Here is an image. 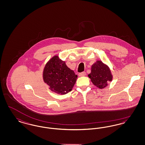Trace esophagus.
<instances>
[{
    "instance_id": "34e87169",
    "label": "esophagus",
    "mask_w": 145,
    "mask_h": 145,
    "mask_svg": "<svg viewBox=\"0 0 145 145\" xmlns=\"http://www.w3.org/2000/svg\"><path fill=\"white\" fill-rule=\"evenodd\" d=\"M85 75H86V72H83L80 73L79 74V76H85Z\"/></svg>"
}]
</instances>
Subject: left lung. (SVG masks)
<instances>
[{
	"label": "left lung",
	"mask_w": 145,
	"mask_h": 145,
	"mask_svg": "<svg viewBox=\"0 0 145 145\" xmlns=\"http://www.w3.org/2000/svg\"><path fill=\"white\" fill-rule=\"evenodd\" d=\"M91 73L88 76L91 82L99 89H102L108 86L109 82L112 80L109 67L100 60H97L91 67Z\"/></svg>",
	"instance_id": "obj_1"
}]
</instances>
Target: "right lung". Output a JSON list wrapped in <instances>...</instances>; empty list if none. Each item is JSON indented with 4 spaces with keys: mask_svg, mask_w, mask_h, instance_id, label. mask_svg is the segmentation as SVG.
<instances>
[{
    "mask_svg": "<svg viewBox=\"0 0 145 145\" xmlns=\"http://www.w3.org/2000/svg\"><path fill=\"white\" fill-rule=\"evenodd\" d=\"M77 78L58 55H54L46 63L43 71L44 82L52 91L59 95H65L72 90Z\"/></svg>",
    "mask_w": 145,
    "mask_h": 145,
    "instance_id": "right-lung-1",
    "label": "right lung"
}]
</instances>
